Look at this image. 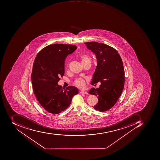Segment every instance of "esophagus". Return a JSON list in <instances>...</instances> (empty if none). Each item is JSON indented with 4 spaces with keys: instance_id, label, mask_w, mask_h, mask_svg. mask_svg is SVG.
<instances>
[{
    "instance_id": "obj_1",
    "label": "esophagus",
    "mask_w": 160,
    "mask_h": 160,
    "mask_svg": "<svg viewBox=\"0 0 160 160\" xmlns=\"http://www.w3.org/2000/svg\"><path fill=\"white\" fill-rule=\"evenodd\" d=\"M81 93H83V94H85V95H87L88 94V92H87L85 91H81L80 92Z\"/></svg>"
}]
</instances>
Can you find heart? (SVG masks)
<instances>
[{
  "instance_id": "1",
  "label": "heart",
  "mask_w": 160,
  "mask_h": 160,
  "mask_svg": "<svg viewBox=\"0 0 160 160\" xmlns=\"http://www.w3.org/2000/svg\"><path fill=\"white\" fill-rule=\"evenodd\" d=\"M79 58L81 59V62L83 65L88 63H91V60L90 57L88 54H82L80 56ZM74 84L78 88H83L85 86V82L82 78H78L75 81Z\"/></svg>"
}]
</instances>
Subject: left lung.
Masks as SVG:
<instances>
[{
	"label": "left lung",
	"mask_w": 160,
	"mask_h": 160,
	"mask_svg": "<svg viewBox=\"0 0 160 160\" xmlns=\"http://www.w3.org/2000/svg\"><path fill=\"white\" fill-rule=\"evenodd\" d=\"M85 44L97 59L91 84L101 82L99 88H92L89 93L97 96L98 99L93 108L106 112L115 104L124 89L125 71L122 59L118 51L108 45L96 42Z\"/></svg>",
	"instance_id": "8db88e82"
}]
</instances>
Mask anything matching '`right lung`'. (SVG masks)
Segmentation results:
<instances>
[{
  "label": "right lung",
  "instance_id": "obj_1",
  "mask_svg": "<svg viewBox=\"0 0 160 160\" xmlns=\"http://www.w3.org/2000/svg\"><path fill=\"white\" fill-rule=\"evenodd\" d=\"M77 48L75 45L55 44L43 48L36 56L33 65L32 82L36 99L45 110L58 114L69 106L77 88L58 85L64 74V61Z\"/></svg>",
  "mask_w": 160,
  "mask_h": 160
}]
</instances>
